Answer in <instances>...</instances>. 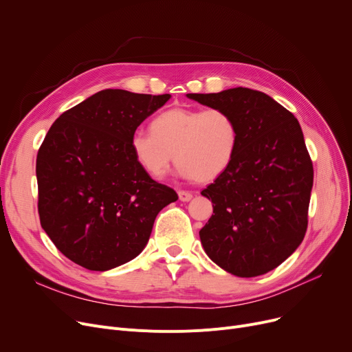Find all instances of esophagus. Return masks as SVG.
Wrapping results in <instances>:
<instances>
[{
  "label": "esophagus",
  "instance_id": "1",
  "mask_svg": "<svg viewBox=\"0 0 352 352\" xmlns=\"http://www.w3.org/2000/svg\"><path fill=\"white\" fill-rule=\"evenodd\" d=\"M178 197H179V201L182 202H188L192 199V194L188 191H178Z\"/></svg>",
  "mask_w": 352,
  "mask_h": 352
}]
</instances>
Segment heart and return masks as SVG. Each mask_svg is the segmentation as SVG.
<instances>
[{"label": "heart", "instance_id": "obj_1", "mask_svg": "<svg viewBox=\"0 0 352 352\" xmlns=\"http://www.w3.org/2000/svg\"><path fill=\"white\" fill-rule=\"evenodd\" d=\"M238 145V124L219 107L166 109L153 120L151 133L138 129L129 138L134 160L151 178H162L175 155L178 174L198 182L223 175Z\"/></svg>", "mask_w": 352, "mask_h": 352}]
</instances>
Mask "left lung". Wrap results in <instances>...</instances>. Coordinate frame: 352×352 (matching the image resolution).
Listing matches in <instances>:
<instances>
[{
	"instance_id": "1",
	"label": "left lung",
	"mask_w": 352,
	"mask_h": 352,
	"mask_svg": "<svg viewBox=\"0 0 352 352\" xmlns=\"http://www.w3.org/2000/svg\"><path fill=\"white\" fill-rule=\"evenodd\" d=\"M187 97L227 109L239 131L230 168L201 192L214 208L199 231L201 244L232 275L267 274L300 247L307 231L314 170L300 122L250 88Z\"/></svg>"
}]
</instances>
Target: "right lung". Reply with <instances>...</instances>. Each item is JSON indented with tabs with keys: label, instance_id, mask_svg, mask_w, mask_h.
Segmentation results:
<instances>
[{
	"label": "right lung",
	"instance_id": "add662e5",
	"mask_svg": "<svg viewBox=\"0 0 352 352\" xmlns=\"http://www.w3.org/2000/svg\"><path fill=\"white\" fill-rule=\"evenodd\" d=\"M170 94L102 89L51 125L38 155L41 227L68 260L108 271L141 254L177 192L142 171L129 148L137 126Z\"/></svg>",
	"mask_w": 352,
	"mask_h": 352
}]
</instances>
